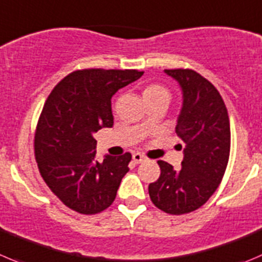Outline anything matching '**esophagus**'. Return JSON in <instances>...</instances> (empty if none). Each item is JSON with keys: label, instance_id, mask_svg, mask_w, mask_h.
I'll return each mask as SVG.
<instances>
[{"label": "esophagus", "instance_id": "esophagus-1", "mask_svg": "<svg viewBox=\"0 0 262 262\" xmlns=\"http://www.w3.org/2000/svg\"><path fill=\"white\" fill-rule=\"evenodd\" d=\"M144 160H146V156H144V155L139 154V152H134L133 154V161L136 162V164H141Z\"/></svg>", "mask_w": 262, "mask_h": 262}]
</instances>
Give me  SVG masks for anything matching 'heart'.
<instances>
[{
  "label": "heart",
  "mask_w": 262,
  "mask_h": 262,
  "mask_svg": "<svg viewBox=\"0 0 262 262\" xmlns=\"http://www.w3.org/2000/svg\"><path fill=\"white\" fill-rule=\"evenodd\" d=\"M159 97H170L169 91L165 87L160 84H149L148 87L144 88L143 91V98L148 100V98H159Z\"/></svg>",
  "instance_id": "b5f03b06"
}]
</instances>
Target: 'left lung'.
Here are the masks:
<instances>
[{"mask_svg":"<svg viewBox=\"0 0 262 262\" xmlns=\"http://www.w3.org/2000/svg\"><path fill=\"white\" fill-rule=\"evenodd\" d=\"M182 88L183 105L177 120L178 137L185 143L182 167L157 161L159 179L148 185L151 201L166 214L200 209L219 187L230 152V124L216 88L190 69L165 70Z\"/></svg>","mask_w":262,"mask_h":262,"instance_id":"obj_1","label":"left lung"}]
</instances>
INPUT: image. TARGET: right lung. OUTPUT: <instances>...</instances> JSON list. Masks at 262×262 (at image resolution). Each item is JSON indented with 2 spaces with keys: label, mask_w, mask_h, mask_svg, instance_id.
<instances>
[{
  "label": "right lung",
  "mask_w": 262,
  "mask_h": 262,
  "mask_svg": "<svg viewBox=\"0 0 262 262\" xmlns=\"http://www.w3.org/2000/svg\"><path fill=\"white\" fill-rule=\"evenodd\" d=\"M142 75L138 70H77L53 88L43 106L34 137L38 169L60 201L79 214L107 209L129 171V152L96 161L93 134L114 125L111 97Z\"/></svg>",
  "instance_id": "add662e5"
}]
</instances>
